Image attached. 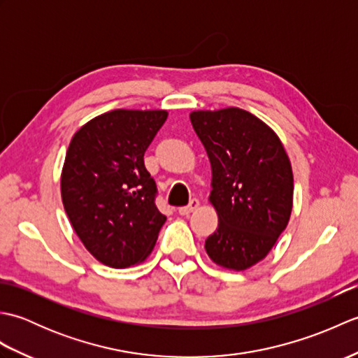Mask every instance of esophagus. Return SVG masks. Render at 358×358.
<instances>
[{
  "mask_svg": "<svg viewBox=\"0 0 358 358\" xmlns=\"http://www.w3.org/2000/svg\"><path fill=\"white\" fill-rule=\"evenodd\" d=\"M199 206H200V201L196 200V199H192L191 201H189L187 206L180 208L178 212H180V215H189V214H191V212H194Z\"/></svg>",
  "mask_w": 358,
  "mask_h": 358,
  "instance_id": "34e87169",
  "label": "esophagus"
}]
</instances>
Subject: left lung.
<instances>
[{"mask_svg": "<svg viewBox=\"0 0 358 358\" xmlns=\"http://www.w3.org/2000/svg\"><path fill=\"white\" fill-rule=\"evenodd\" d=\"M191 123L212 166L209 200L217 231L204 243L210 260L245 271L268 255L292 210L294 177L269 126L238 108L196 110Z\"/></svg>", "mask_w": 358, "mask_h": 358, "instance_id": "8db88e82", "label": "left lung"}]
</instances>
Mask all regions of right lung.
Here are the masks:
<instances>
[{"instance_id":"add662e5","label":"right lung","mask_w":358,"mask_h":358,"mask_svg":"<svg viewBox=\"0 0 358 358\" xmlns=\"http://www.w3.org/2000/svg\"><path fill=\"white\" fill-rule=\"evenodd\" d=\"M167 118L166 110H112L90 120L67 149L62 196L83 245L98 262L127 268L155 246L166 217L144 152Z\"/></svg>"}]
</instances>
